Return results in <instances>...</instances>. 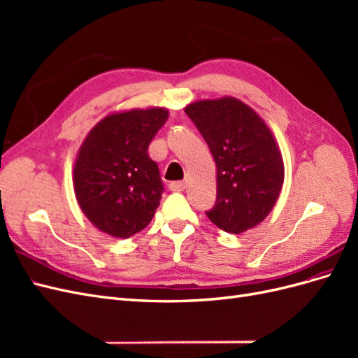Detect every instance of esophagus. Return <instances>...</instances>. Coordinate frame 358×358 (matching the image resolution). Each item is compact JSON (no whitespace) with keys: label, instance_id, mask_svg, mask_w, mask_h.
Wrapping results in <instances>:
<instances>
[{"label":"esophagus","instance_id":"1","mask_svg":"<svg viewBox=\"0 0 358 358\" xmlns=\"http://www.w3.org/2000/svg\"><path fill=\"white\" fill-rule=\"evenodd\" d=\"M169 188H170V191H183L185 189V183L183 182H180V180H178V182H171L170 185H169Z\"/></svg>","mask_w":358,"mask_h":358}]
</instances>
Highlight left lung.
I'll list each match as a JSON object with an SVG mask.
<instances>
[{"label": "left lung", "mask_w": 358, "mask_h": 358, "mask_svg": "<svg viewBox=\"0 0 358 358\" xmlns=\"http://www.w3.org/2000/svg\"><path fill=\"white\" fill-rule=\"evenodd\" d=\"M213 155L216 201L206 212L221 230L239 234L262 222L279 197L284 162L270 129L251 107L224 96L185 107Z\"/></svg>", "instance_id": "1"}]
</instances>
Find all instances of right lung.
<instances>
[{
	"label": "right lung",
	"mask_w": 358,
	"mask_h": 358,
	"mask_svg": "<svg viewBox=\"0 0 358 358\" xmlns=\"http://www.w3.org/2000/svg\"><path fill=\"white\" fill-rule=\"evenodd\" d=\"M167 117L166 109L115 113L85 138L74 166V191L99 230L127 239L152 221L164 185L148 148Z\"/></svg>",
	"instance_id": "1"
}]
</instances>
